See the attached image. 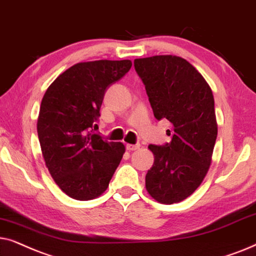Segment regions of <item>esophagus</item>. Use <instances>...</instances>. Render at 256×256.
<instances>
[{"label": "esophagus", "instance_id": "1", "mask_svg": "<svg viewBox=\"0 0 256 256\" xmlns=\"http://www.w3.org/2000/svg\"><path fill=\"white\" fill-rule=\"evenodd\" d=\"M140 148V145L139 144H128L126 145V148L128 150V151H136V150H138Z\"/></svg>", "mask_w": 256, "mask_h": 256}]
</instances>
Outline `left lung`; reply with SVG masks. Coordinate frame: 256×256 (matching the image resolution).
Wrapping results in <instances>:
<instances>
[{
    "mask_svg": "<svg viewBox=\"0 0 256 256\" xmlns=\"http://www.w3.org/2000/svg\"><path fill=\"white\" fill-rule=\"evenodd\" d=\"M134 69L154 117L171 122V142L148 146L154 162L145 176L146 190L172 205L200 186L212 162L218 136L212 88L192 64L173 54L137 58Z\"/></svg>",
    "mask_w": 256,
    "mask_h": 256,
    "instance_id": "obj_1",
    "label": "left lung"
}]
</instances>
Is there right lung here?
<instances>
[{
  "label": "right lung",
  "mask_w": 256,
  "mask_h": 256,
  "mask_svg": "<svg viewBox=\"0 0 256 256\" xmlns=\"http://www.w3.org/2000/svg\"><path fill=\"white\" fill-rule=\"evenodd\" d=\"M131 66L130 60L77 63L44 94L37 119L40 150L54 182L72 199L103 194L125 153L122 142H108L92 128L106 88Z\"/></svg>",
  "instance_id": "right-lung-1"
}]
</instances>
